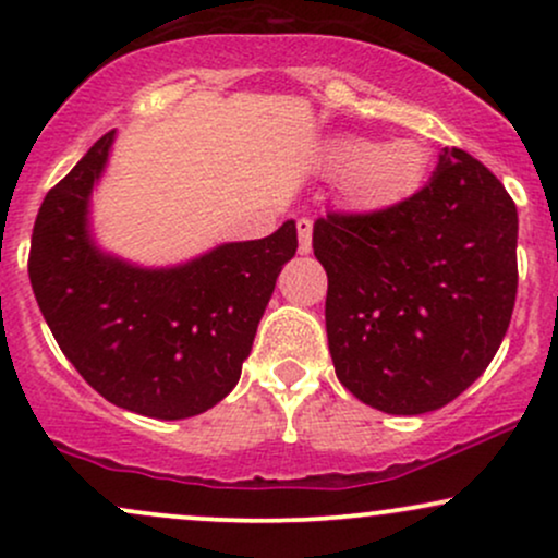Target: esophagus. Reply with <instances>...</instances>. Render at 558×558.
<instances>
[{
	"instance_id": "34e87169",
	"label": "esophagus",
	"mask_w": 558,
	"mask_h": 558,
	"mask_svg": "<svg viewBox=\"0 0 558 558\" xmlns=\"http://www.w3.org/2000/svg\"><path fill=\"white\" fill-rule=\"evenodd\" d=\"M296 230H299V252L310 254L312 252V220L310 217H301V220H296Z\"/></svg>"
}]
</instances>
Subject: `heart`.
Returning a JSON list of instances; mask_svg holds the SVG:
<instances>
[{
    "mask_svg": "<svg viewBox=\"0 0 558 558\" xmlns=\"http://www.w3.org/2000/svg\"><path fill=\"white\" fill-rule=\"evenodd\" d=\"M430 155L414 138L377 144L362 136H336L325 146V168L343 175V194L364 213H383L407 202L425 183Z\"/></svg>",
    "mask_w": 558,
    "mask_h": 558,
    "instance_id": "heart-1",
    "label": "heart"
}]
</instances>
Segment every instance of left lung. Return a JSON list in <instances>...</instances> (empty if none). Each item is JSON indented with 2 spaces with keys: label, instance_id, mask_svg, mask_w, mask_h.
I'll use <instances>...</instances> for the list:
<instances>
[{
  "label": "left lung",
  "instance_id": "1",
  "mask_svg": "<svg viewBox=\"0 0 558 558\" xmlns=\"http://www.w3.org/2000/svg\"><path fill=\"white\" fill-rule=\"evenodd\" d=\"M517 207L444 149L430 183L383 213L319 217L325 328L338 380L386 414H425L485 373L517 299Z\"/></svg>",
  "mask_w": 558,
  "mask_h": 558
}]
</instances>
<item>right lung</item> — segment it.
<instances>
[{
	"mask_svg": "<svg viewBox=\"0 0 558 558\" xmlns=\"http://www.w3.org/2000/svg\"><path fill=\"white\" fill-rule=\"evenodd\" d=\"M112 141L105 133L41 202L31 286L62 354L107 401L155 420L194 417L239 383L275 280L296 254V222L172 267L107 254L88 207Z\"/></svg>",
	"mask_w": 558,
	"mask_h": 558,
	"instance_id": "right-lung-1",
	"label": "right lung"
}]
</instances>
